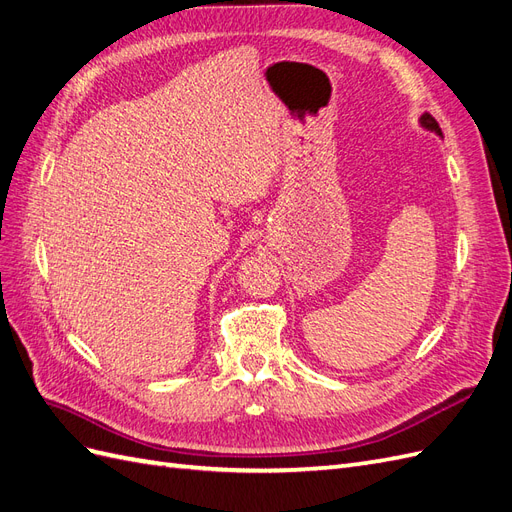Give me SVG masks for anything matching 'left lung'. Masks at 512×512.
Listing matches in <instances>:
<instances>
[{
	"label": "left lung",
	"mask_w": 512,
	"mask_h": 512,
	"mask_svg": "<svg viewBox=\"0 0 512 512\" xmlns=\"http://www.w3.org/2000/svg\"><path fill=\"white\" fill-rule=\"evenodd\" d=\"M418 126L425 128V130H429V132H433V134L442 136V130H440V126H438V121L433 119L429 113H423V115H421V119H418Z\"/></svg>",
	"instance_id": "8db88e82"
}]
</instances>
